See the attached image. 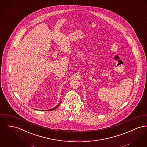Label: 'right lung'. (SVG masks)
<instances>
[{
    "label": "right lung",
    "mask_w": 147,
    "mask_h": 147,
    "mask_svg": "<svg viewBox=\"0 0 147 147\" xmlns=\"http://www.w3.org/2000/svg\"><path fill=\"white\" fill-rule=\"evenodd\" d=\"M60 104H61V101L59 102V104L57 105H56L55 107H54L53 108H52V109H48V110H45V111H53V110H54V109H55L57 108H58V107L60 105Z\"/></svg>",
    "instance_id": "right-lung-1"
}]
</instances>
